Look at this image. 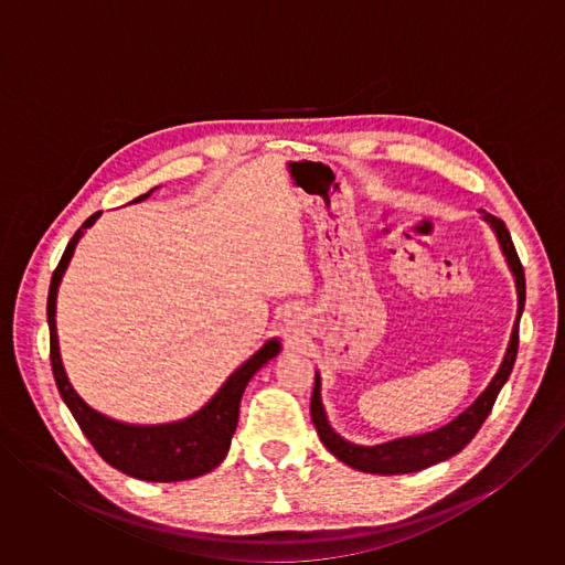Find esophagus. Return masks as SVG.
Returning a JSON list of instances; mask_svg holds the SVG:
<instances>
[{
    "instance_id": "1",
    "label": "esophagus",
    "mask_w": 565,
    "mask_h": 565,
    "mask_svg": "<svg viewBox=\"0 0 565 565\" xmlns=\"http://www.w3.org/2000/svg\"><path fill=\"white\" fill-rule=\"evenodd\" d=\"M295 317H297V312H295V310H288V312H286V321H292Z\"/></svg>"
}]
</instances>
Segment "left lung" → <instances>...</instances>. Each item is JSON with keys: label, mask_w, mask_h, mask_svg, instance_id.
<instances>
[{"label": "left lung", "mask_w": 565, "mask_h": 565, "mask_svg": "<svg viewBox=\"0 0 565 565\" xmlns=\"http://www.w3.org/2000/svg\"><path fill=\"white\" fill-rule=\"evenodd\" d=\"M482 221L490 223V227L494 230V234L499 238L503 257L514 275L516 297H519V308H516V319L512 327L510 344H508V351L503 355V362H501L497 375L486 386V391H482L460 416H456L445 427L434 429L429 434L395 438V440L369 447V445H355V443L344 440L331 427L324 405H321V377H319V373H315V388H312V397H310V418L315 423L319 440L324 443V447L335 458H340L349 467L366 471V473H386V476L427 469V467L443 462V460L451 458L454 454H458L476 436L480 425L486 423V418L490 416L499 391L503 388V384L508 382V377L514 369V360H516V351H519V321H521L523 306H525V273H523V266L519 262V255L514 250L512 236H510L505 223L488 212H482Z\"/></svg>", "instance_id": "left-lung-1"}]
</instances>
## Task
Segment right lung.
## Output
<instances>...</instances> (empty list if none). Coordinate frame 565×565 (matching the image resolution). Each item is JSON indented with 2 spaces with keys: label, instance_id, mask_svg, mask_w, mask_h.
Masks as SVG:
<instances>
[{
  "label": "right lung",
  "instance_id": "right-lung-1",
  "mask_svg": "<svg viewBox=\"0 0 565 565\" xmlns=\"http://www.w3.org/2000/svg\"><path fill=\"white\" fill-rule=\"evenodd\" d=\"M156 190V188H153ZM140 194L131 203H140L147 196ZM103 212L92 214L83 227H79L51 277L49 288V301H46V319H49V333H51V366L53 377L57 384V391L64 399V405L73 414L75 423L83 429V434L89 438L94 449L118 471L134 476L138 480L149 482H177V480H190L196 476H203L218 467L223 458L227 456L232 434L238 423V405L241 395H244L248 382L253 375L266 366L273 358L279 355L281 342L277 338L268 340L250 360L241 364L223 384L221 388L205 402V405L194 412L192 416L166 425H129L114 420L77 395V391L71 386L62 358H60V342H57V329H55V299L60 281L68 268V262L75 253L77 241L83 238L85 230L92 227Z\"/></svg>",
  "mask_w": 565,
  "mask_h": 565
}]
</instances>
